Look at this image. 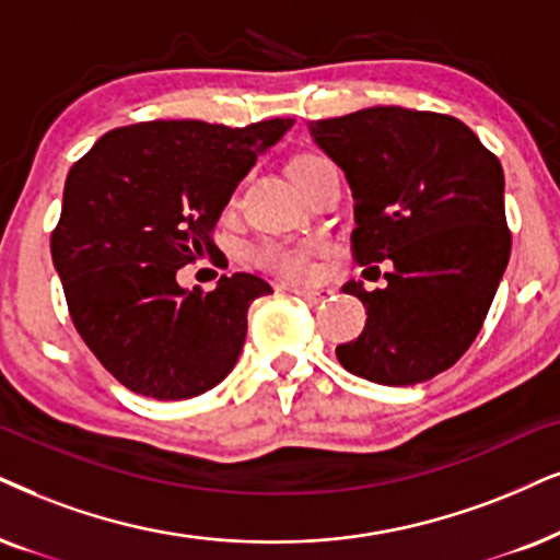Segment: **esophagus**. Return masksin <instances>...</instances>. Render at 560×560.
Masks as SVG:
<instances>
[{
    "instance_id": "1",
    "label": "esophagus",
    "mask_w": 560,
    "mask_h": 560,
    "mask_svg": "<svg viewBox=\"0 0 560 560\" xmlns=\"http://www.w3.org/2000/svg\"><path fill=\"white\" fill-rule=\"evenodd\" d=\"M292 292L296 296H302V300L313 302V304L325 302L330 296V289H313V287H292Z\"/></svg>"
}]
</instances>
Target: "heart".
<instances>
[{
  "label": "heart",
  "instance_id": "b5f03b06",
  "mask_svg": "<svg viewBox=\"0 0 560 560\" xmlns=\"http://www.w3.org/2000/svg\"><path fill=\"white\" fill-rule=\"evenodd\" d=\"M320 154H302L292 162V175L302 183L310 173L325 165ZM320 250L317 240H302V243H287V240H264L250 250V260L264 271H271L284 279H307L313 273V256Z\"/></svg>",
  "mask_w": 560,
  "mask_h": 560
}]
</instances>
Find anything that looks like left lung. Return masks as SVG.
<instances>
[{"instance_id": "1", "label": "left lung", "mask_w": 560, "mask_h": 560, "mask_svg": "<svg viewBox=\"0 0 560 560\" xmlns=\"http://www.w3.org/2000/svg\"><path fill=\"white\" fill-rule=\"evenodd\" d=\"M310 131L357 201L353 260L390 266L387 287H343L362 300L366 325L338 346V362L393 387L450 370L483 328L512 253L499 158L457 118L398 105L313 121Z\"/></svg>"}]
</instances>
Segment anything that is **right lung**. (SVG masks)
<instances>
[{"label": "right lung", "mask_w": 560, "mask_h": 560, "mask_svg": "<svg viewBox=\"0 0 560 560\" xmlns=\"http://www.w3.org/2000/svg\"><path fill=\"white\" fill-rule=\"evenodd\" d=\"M292 124L121 126L69 170L51 258L77 332L131 393L186 400L235 366L247 307L271 284L235 273L188 292L175 276L217 250L232 190Z\"/></svg>", "instance_id": "1"}]
</instances>
